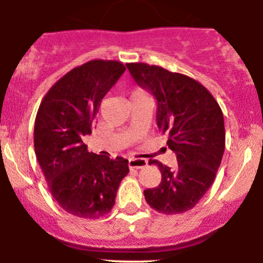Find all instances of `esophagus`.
Here are the masks:
<instances>
[{
    "label": "esophagus",
    "mask_w": 263,
    "mask_h": 263,
    "mask_svg": "<svg viewBox=\"0 0 263 263\" xmlns=\"http://www.w3.org/2000/svg\"><path fill=\"white\" fill-rule=\"evenodd\" d=\"M146 165H147L146 159L134 158V159H129L128 161V167L131 168V170H141V168H144Z\"/></svg>",
    "instance_id": "34e87169"
}]
</instances>
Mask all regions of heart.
Masks as SVG:
<instances>
[{
  "instance_id": "b5f03b06",
  "label": "heart",
  "mask_w": 263,
  "mask_h": 263,
  "mask_svg": "<svg viewBox=\"0 0 263 263\" xmlns=\"http://www.w3.org/2000/svg\"><path fill=\"white\" fill-rule=\"evenodd\" d=\"M141 93H143L141 91V90H135L134 93H132V96H136V95H141Z\"/></svg>"
}]
</instances>
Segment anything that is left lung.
<instances>
[{
	"instance_id": "obj_1",
	"label": "left lung",
	"mask_w": 263,
	"mask_h": 263,
	"mask_svg": "<svg viewBox=\"0 0 263 263\" xmlns=\"http://www.w3.org/2000/svg\"><path fill=\"white\" fill-rule=\"evenodd\" d=\"M136 83L156 98L157 125L168 136L178 165L171 170L156 159L162 180L144 190L152 209L165 215L185 213L204 197L216 177L225 149L224 116L206 87L184 74L158 65L127 63Z\"/></svg>"
}]
</instances>
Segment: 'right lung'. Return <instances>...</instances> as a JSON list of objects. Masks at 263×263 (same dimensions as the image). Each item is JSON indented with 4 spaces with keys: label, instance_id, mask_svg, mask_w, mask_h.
<instances>
[{
    "label": "right lung",
    "instance_id": "right-lung-1",
    "mask_svg": "<svg viewBox=\"0 0 263 263\" xmlns=\"http://www.w3.org/2000/svg\"><path fill=\"white\" fill-rule=\"evenodd\" d=\"M126 70L117 60H90L48 90L34 122V151L50 194L66 213L98 219L110 213L128 161L87 151L83 136L101 100Z\"/></svg>",
    "mask_w": 263,
    "mask_h": 263
}]
</instances>
